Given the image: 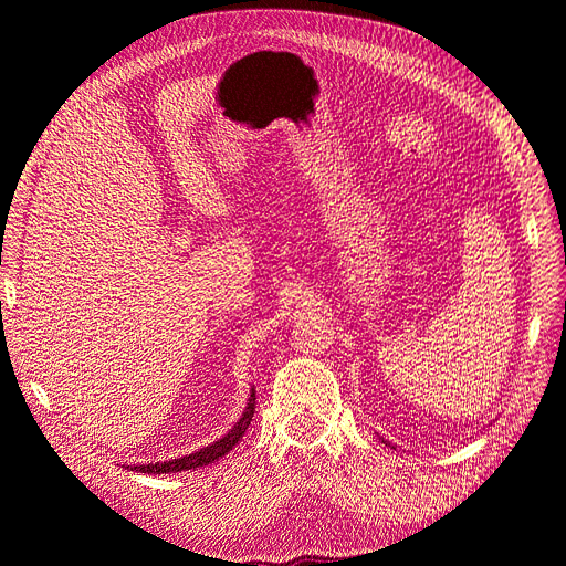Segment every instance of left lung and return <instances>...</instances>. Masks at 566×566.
Returning a JSON list of instances; mask_svg holds the SVG:
<instances>
[{"label":"left lung","instance_id":"1","mask_svg":"<svg viewBox=\"0 0 566 566\" xmlns=\"http://www.w3.org/2000/svg\"><path fill=\"white\" fill-rule=\"evenodd\" d=\"M382 441H385V439H382ZM385 443H387V441H385Z\"/></svg>","mask_w":566,"mask_h":566}]
</instances>
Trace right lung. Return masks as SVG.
Instances as JSON below:
<instances>
[{
    "mask_svg": "<svg viewBox=\"0 0 566 566\" xmlns=\"http://www.w3.org/2000/svg\"><path fill=\"white\" fill-rule=\"evenodd\" d=\"M252 416H254V389L250 394V401H248L243 418L238 420L233 424V430L221 437L219 441L210 443V447H205V449H200L191 455L175 458V460H167V462H156V465H153V462H148V465H136V468L127 465V470H136V472H144V474H169V472H184V470H196V468H202V465H210V462L219 460L221 455H227L235 447V443L243 439L245 430L252 422Z\"/></svg>",
    "mask_w": 566,
    "mask_h": 566,
    "instance_id": "right-lung-1",
    "label": "right lung"
}]
</instances>
